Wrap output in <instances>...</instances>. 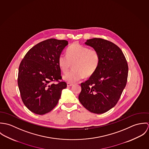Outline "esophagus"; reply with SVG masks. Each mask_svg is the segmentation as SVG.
Returning a JSON list of instances; mask_svg holds the SVG:
<instances>
[{
    "label": "esophagus",
    "instance_id": "esophagus-1",
    "mask_svg": "<svg viewBox=\"0 0 149 149\" xmlns=\"http://www.w3.org/2000/svg\"><path fill=\"white\" fill-rule=\"evenodd\" d=\"M73 85L72 83H67V86H71L72 85Z\"/></svg>",
    "mask_w": 149,
    "mask_h": 149
}]
</instances>
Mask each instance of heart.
Masks as SVG:
<instances>
[{
	"mask_svg": "<svg viewBox=\"0 0 149 149\" xmlns=\"http://www.w3.org/2000/svg\"><path fill=\"white\" fill-rule=\"evenodd\" d=\"M66 55L60 54L57 63L64 73L69 70L71 63H73V69L63 76L64 80L69 83L79 81L85 76H93L100 63V54L96 50L89 49L79 43H73L69 46Z\"/></svg>",
	"mask_w": 149,
	"mask_h": 149,
	"instance_id": "1",
	"label": "heart"
}]
</instances>
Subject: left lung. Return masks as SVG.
<instances>
[{"label": "left lung", "mask_w": 149, "mask_h": 149, "mask_svg": "<svg viewBox=\"0 0 149 149\" xmlns=\"http://www.w3.org/2000/svg\"><path fill=\"white\" fill-rule=\"evenodd\" d=\"M85 44L99 52L100 63L95 73L81 83L79 100L90 112L103 113L115 106L121 96L127 81V62L122 50L108 40L94 38Z\"/></svg>", "instance_id": "left-lung-1"}]
</instances>
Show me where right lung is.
Segmentation results:
<instances>
[{
  "label": "right lung",
  "mask_w": 149,
  "mask_h": 149,
  "mask_svg": "<svg viewBox=\"0 0 149 149\" xmlns=\"http://www.w3.org/2000/svg\"><path fill=\"white\" fill-rule=\"evenodd\" d=\"M68 44L66 40H45L31 48L20 63L18 85L22 100L36 114L51 111L57 104L62 90L66 88L57 61Z\"/></svg>",
  "instance_id": "obj_1"
}]
</instances>
